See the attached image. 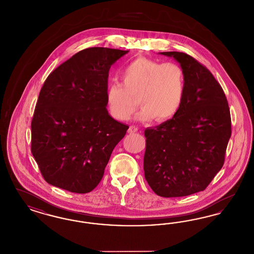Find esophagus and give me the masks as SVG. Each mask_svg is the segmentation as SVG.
<instances>
[{
	"mask_svg": "<svg viewBox=\"0 0 254 254\" xmlns=\"http://www.w3.org/2000/svg\"><path fill=\"white\" fill-rule=\"evenodd\" d=\"M138 127H136V126H130L129 127V128H128V132L129 133H135V132L138 131Z\"/></svg>",
	"mask_w": 254,
	"mask_h": 254,
	"instance_id": "1",
	"label": "esophagus"
}]
</instances>
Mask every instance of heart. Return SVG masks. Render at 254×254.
Instances as JSON below:
<instances>
[{"mask_svg": "<svg viewBox=\"0 0 254 254\" xmlns=\"http://www.w3.org/2000/svg\"><path fill=\"white\" fill-rule=\"evenodd\" d=\"M185 88V71L180 64L138 58L124 69L122 83L108 85L106 100L110 114L116 120H127L139 101L142 106L137 114L139 120L155 118L164 122L180 111Z\"/></svg>", "mask_w": 254, "mask_h": 254, "instance_id": "1", "label": "heart"}]
</instances>
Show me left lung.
I'll return each mask as SVG.
<instances>
[{"mask_svg": "<svg viewBox=\"0 0 254 254\" xmlns=\"http://www.w3.org/2000/svg\"><path fill=\"white\" fill-rule=\"evenodd\" d=\"M161 54L183 67L185 95L172 119L144 130L143 170L154 193L179 197L204 191L220 171L232 121L225 92L211 71L187 54Z\"/></svg>", "mask_w": 254, "mask_h": 254, "instance_id": "8db88e82", "label": "left lung"}]
</instances>
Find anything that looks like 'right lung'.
<instances>
[{"mask_svg":"<svg viewBox=\"0 0 254 254\" xmlns=\"http://www.w3.org/2000/svg\"><path fill=\"white\" fill-rule=\"evenodd\" d=\"M127 53L84 49L44 82L31 122V152L53 186L86 193L101 182L113 148L128 129L106 109L111 66Z\"/></svg>","mask_w":254,"mask_h":254,"instance_id":"1","label":"right lung"}]
</instances>
